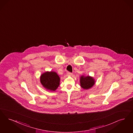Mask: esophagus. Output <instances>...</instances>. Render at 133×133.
<instances>
[{
  "label": "esophagus",
  "instance_id": "34e87169",
  "mask_svg": "<svg viewBox=\"0 0 133 133\" xmlns=\"http://www.w3.org/2000/svg\"><path fill=\"white\" fill-rule=\"evenodd\" d=\"M72 74L71 72H69V71H68V72H67V75H72Z\"/></svg>",
  "mask_w": 133,
  "mask_h": 133
}]
</instances>
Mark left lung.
Returning <instances> with one entry per match:
<instances>
[{
    "label": "left lung",
    "mask_w": 133,
    "mask_h": 133,
    "mask_svg": "<svg viewBox=\"0 0 133 133\" xmlns=\"http://www.w3.org/2000/svg\"><path fill=\"white\" fill-rule=\"evenodd\" d=\"M80 81L81 87L85 89L92 87L95 83L94 79L89 76H87V77H84V76H81Z\"/></svg>",
    "instance_id": "obj_1"
}]
</instances>
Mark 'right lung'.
Here are the masks:
<instances>
[{
  "instance_id": "right-lung-1",
  "label": "right lung",
  "mask_w": 133,
  "mask_h": 133,
  "mask_svg": "<svg viewBox=\"0 0 133 133\" xmlns=\"http://www.w3.org/2000/svg\"><path fill=\"white\" fill-rule=\"evenodd\" d=\"M60 78L55 72H46L41 76V83L47 89L55 91L59 85Z\"/></svg>"
}]
</instances>
